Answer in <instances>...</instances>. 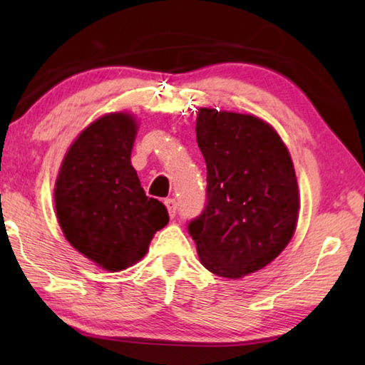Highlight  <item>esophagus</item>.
I'll use <instances>...</instances> for the list:
<instances>
[{
	"label": "esophagus",
	"instance_id": "esophagus-1",
	"mask_svg": "<svg viewBox=\"0 0 365 365\" xmlns=\"http://www.w3.org/2000/svg\"><path fill=\"white\" fill-rule=\"evenodd\" d=\"M164 205H165V207H168L170 217H175V214H177V201L172 200V197H168V200H164Z\"/></svg>",
	"mask_w": 365,
	"mask_h": 365
}]
</instances>
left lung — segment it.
Here are the masks:
<instances>
[{"label": "left lung", "instance_id": "obj_1", "mask_svg": "<svg viewBox=\"0 0 365 365\" xmlns=\"http://www.w3.org/2000/svg\"><path fill=\"white\" fill-rule=\"evenodd\" d=\"M196 141L207 169L206 206L188 224L201 264L240 279L264 269L292 240L298 182L285 143L256 115L201 108Z\"/></svg>", "mask_w": 365, "mask_h": 365}]
</instances>
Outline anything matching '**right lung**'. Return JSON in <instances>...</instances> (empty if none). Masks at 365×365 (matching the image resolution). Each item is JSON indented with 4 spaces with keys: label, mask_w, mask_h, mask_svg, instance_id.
<instances>
[{
    "label": "right lung",
    "mask_w": 365,
    "mask_h": 365,
    "mask_svg": "<svg viewBox=\"0 0 365 365\" xmlns=\"http://www.w3.org/2000/svg\"><path fill=\"white\" fill-rule=\"evenodd\" d=\"M137 130V120L127 113L90 123L66 153L54 187L67 242L109 272L140 261L153 235L169 222L168 209L145 195L132 168Z\"/></svg>",
    "instance_id": "1"
}]
</instances>
